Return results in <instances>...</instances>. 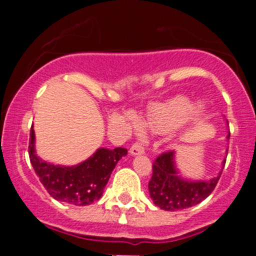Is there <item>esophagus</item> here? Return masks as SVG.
<instances>
[{
	"instance_id": "esophagus-1",
	"label": "esophagus",
	"mask_w": 256,
	"mask_h": 256,
	"mask_svg": "<svg viewBox=\"0 0 256 256\" xmlns=\"http://www.w3.org/2000/svg\"><path fill=\"white\" fill-rule=\"evenodd\" d=\"M144 152V144L141 142H138V141H136V142L132 144V146L130 147V154H134V156H136V154H141Z\"/></svg>"
}]
</instances>
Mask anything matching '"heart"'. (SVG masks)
<instances>
[{
  "mask_svg": "<svg viewBox=\"0 0 256 256\" xmlns=\"http://www.w3.org/2000/svg\"><path fill=\"white\" fill-rule=\"evenodd\" d=\"M202 114V108L196 106L190 110V102L186 96L174 98L167 104L161 105L152 115L150 120V128L156 132H167L174 130L180 125L183 118L188 115V118L196 120ZM138 125V121H135Z\"/></svg>",
  "mask_w": 256,
  "mask_h": 256,
  "instance_id": "heart-1",
  "label": "heart"
}]
</instances>
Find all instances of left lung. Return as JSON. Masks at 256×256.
Here are the masks:
<instances>
[{
    "mask_svg": "<svg viewBox=\"0 0 256 256\" xmlns=\"http://www.w3.org/2000/svg\"><path fill=\"white\" fill-rule=\"evenodd\" d=\"M219 178L220 174L207 182L182 180L177 176L174 151H166L157 156L152 164V177L148 182L150 196L154 204L161 209L180 210L204 200L214 190Z\"/></svg>",
    "mask_w": 256,
    "mask_h": 256,
    "instance_id": "1",
    "label": "left lung"
}]
</instances>
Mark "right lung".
Returning a JSON list of instances; mask_svg holds the SVG:
<instances>
[{
    "instance_id": "right-lung-1",
    "label": "right lung",
    "mask_w": 256,
    "mask_h": 256,
    "mask_svg": "<svg viewBox=\"0 0 256 256\" xmlns=\"http://www.w3.org/2000/svg\"><path fill=\"white\" fill-rule=\"evenodd\" d=\"M30 164L47 192L59 202L88 206L99 200L112 170L128 150L99 148L89 160L73 167L54 166L42 161L34 151V131L30 128L28 144Z\"/></svg>"
}]
</instances>
